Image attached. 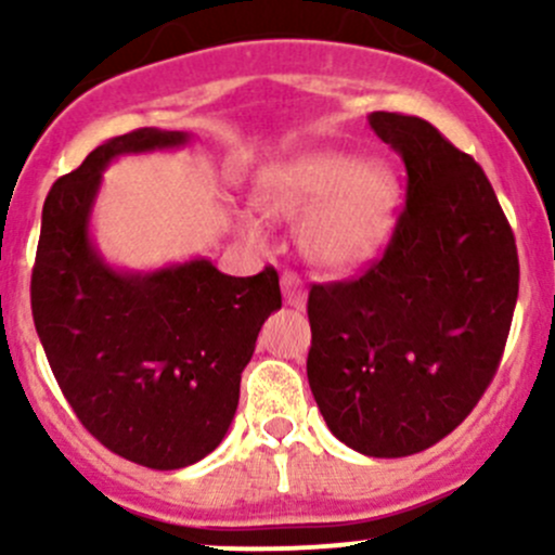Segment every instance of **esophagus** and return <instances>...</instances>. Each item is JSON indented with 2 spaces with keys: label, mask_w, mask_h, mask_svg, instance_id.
I'll return each instance as SVG.
<instances>
[{
  "label": "esophagus",
  "mask_w": 555,
  "mask_h": 555,
  "mask_svg": "<svg viewBox=\"0 0 555 555\" xmlns=\"http://www.w3.org/2000/svg\"><path fill=\"white\" fill-rule=\"evenodd\" d=\"M282 293H284V304L293 306V309H306V287L295 271L282 273Z\"/></svg>",
  "instance_id": "esophagus-1"
}]
</instances>
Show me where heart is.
<instances>
[{
  "instance_id": "obj_1",
  "label": "heart",
  "mask_w": 555,
  "mask_h": 555,
  "mask_svg": "<svg viewBox=\"0 0 555 555\" xmlns=\"http://www.w3.org/2000/svg\"><path fill=\"white\" fill-rule=\"evenodd\" d=\"M400 184L389 164L344 153H311L279 166L257 184L255 204L268 217L300 220V244L330 271L371 260L389 236Z\"/></svg>"
}]
</instances>
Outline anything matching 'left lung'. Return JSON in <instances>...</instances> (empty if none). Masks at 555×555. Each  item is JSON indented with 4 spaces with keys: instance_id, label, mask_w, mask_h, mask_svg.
<instances>
[{
    "instance_id": "8db88e82",
    "label": "left lung",
    "mask_w": 555,
    "mask_h": 555,
    "mask_svg": "<svg viewBox=\"0 0 555 555\" xmlns=\"http://www.w3.org/2000/svg\"><path fill=\"white\" fill-rule=\"evenodd\" d=\"M408 195L384 255L313 284L306 373L330 433L365 456H411L489 389L518 300L516 236L483 169L433 122L373 112Z\"/></svg>"
}]
</instances>
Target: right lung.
I'll use <instances>...</instances> for the list:
<instances>
[{"label": "right lung", "instance_id": "1", "mask_svg": "<svg viewBox=\"0 0 555 555\" xmlns=\"http://www.w3.org/2000/svg\"><path fill=\"white\" fill-rule=\"evenodd\" d=\"M188 139L137 128L55 179L31 271L35 327L66 402L99 443L153 469L188 467L222 443L257 333L282 309L271 266L257 276H225L201 257L122 273L91 244L88 222L106 164Z\"/></svg>", "mask_w": 555, "mask_h": 555}]
</instances>
